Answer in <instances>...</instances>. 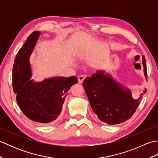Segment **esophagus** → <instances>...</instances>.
<instances>
[{
	"label": "esophagus",
	"instance_id": "obj_1",
	"mask_svg": "<svg viewBox=\"0 0 158 158\" xmlns=\"http://www.w3.org/2000/svg\"><path fill=\"white\" fill-rule=\"evenodd\" d=\"M85 77L84 75H80V76L78 77V81H79V83H83V80L85 79Z\"/></svg>",
	"mask_w": 158,
	"mask_h": 158
}]
</instances>
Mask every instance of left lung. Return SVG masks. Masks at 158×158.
Segmentation results:
<instances>
[{"label":"left lung","instance_id":"obj_1","mask_svg":"<svg viewBox=\"0 0 158 158\" xmlns=\"http://www.w3.org/2000/svg\"><path fill=\"white\" fill-rule=\"evenodd\" d=\"M144 74L147 79V65L143 56ZM93 111L98 119L110 125L124 122L130 119L139 106L143 94L134 99L130 90L114 80L103 70H98L83 83ZM145 90L144 93H145Z\"/></svg>","mask_w":158,"mask_h":158}]
</instances>
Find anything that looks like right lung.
I'll return each instance as SVG.
<instances>
[{
	"label": "right lung",
	"instance_id": "1",
	"mask_svg": "<svg viewBox=\"0 0 158 158\" xmlns=\"http://www.w3.org/2000/svg\"><path fill=\"white\" fill-rule=\"evenodd\" d=\"M40 32L30 35L15 57L13 69V88L23 114L34 122L46 124L55 122L61 113L69 89L77 83L75 76L52 77L41 82L31 79L30 56Z\"/></svg>",
	"mask_w": 158,
	"mask_h": 158
}]
</instances>
